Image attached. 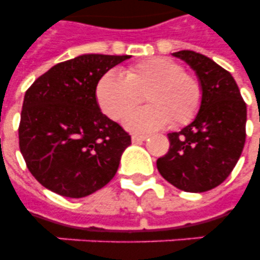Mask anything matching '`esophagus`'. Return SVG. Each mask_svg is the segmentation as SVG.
<instances>
[{
    "instance_id": "1",
    "label": "esophagus",
    "mask_w": 260,
    "mask_h": 260,
    "mask_svg": "<svg viewBox=\"0 0 260 260\" xmlns=\"http://www.w3.org/2000/svg\"><path fill=\"white\" fill-rule=\"evenodd\" d=\"M147 138H148L147 135H132V142H134V143L144 142Z\"/></svg>"
}]
</instances>
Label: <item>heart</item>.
I'll return each instance as SVG.
<instances>
[{
	"instance_id": "b5f03b06",
	"label": "heart",
	"mask_w": 260,
	"mask_h": 260,
	"mask_svg": "<svg viewBox=\"0 0 260 260\" xmlns=\"http://www.w3.org/2000/svg\"><path fill=\"white\" fill-rule=\"evenodd\" d=\"M146 92L145 94L144 93ZM146 97L147 107L130 112ZM98 105L108 117L118 120L134 132H151L169 125H185L202 104V86L182 64L169 58H151L135 63L122 74L109 70L95 87Z\"/></svg>"
}]
</instances>
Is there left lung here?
<instances>
[{
    "mask_svg": "<svg viewBox=\"0 0 260 260\" xmlns=\"http://www.w3.org/2000/svg\"><path fill=\"white\" fill-rule=\"evenodd\" d=\"M202 86L197 116L179 132L169 134L170 148L156 160L159 173L183 191L202 193L225 181L246 143L247 106L231 73L205 55L183 50Z\"/></svg>",
    "mask_w": 260,
    "mask_h": 260,
    "instance_id": "left-lung-1",
    "label": "left lung"
}]
</instances>
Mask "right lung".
I'll return each instance as SVG.
<instances>
[{"label": "right lung", "instance_id": "add662e5", "mask_svg": "<svg viewBox=\"0 0 260 260\" xmlns=\"http://www.w3.org/2000/svg\"><path fill=\"white\" fill-rule=\"evenodd\" d=\"M129 55L86 54L58 63L26 90L18 144L28 170L46 189L82 198L116 175L131 136L102 113L95 87Z\"/></svg>", "mask_w": 260, "mask_h": 260}]
</instances>
